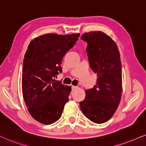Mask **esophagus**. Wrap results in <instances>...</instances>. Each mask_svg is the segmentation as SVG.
Returning a JSON list of instances; mask_svg holds the SVG:
<instances>
[{"label": "esophagus", "mask_w": 146, "mask_h": 146, "mask_svg": "<svg viewBox=\"0 0 146 146\" xmlns=\"http://www.w3.org/2000/svg\"><path fill=\"white\" fill-rule=\"evenodd\" d=\"M77 88H78V87H76V86H72V90L76 89Z\"/></svg>", "instance_id": "obj_1"}]
</instances>
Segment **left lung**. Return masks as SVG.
Returning <instances> with one entry per match:
<instances>
[{"label": "left lung", "instance_id": "8db88e82", "mask_svg": "<svg viewBox=\"0 0 146 146\" xmlns=\"http://www.w3.org/2000/svg\"><path fill=\"white\" fill-rule=\"evenodd\" d=\"M87 42V55L91 69L97 74L96 85L86 90L80 109L95 123L107 122L112 117L121 99L123 81L120 53L114 40L102 31L84 33Z\"/></svg>", "mask_w": 146, "mask_h": 146}]
</instances>
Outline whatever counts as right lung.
<instances>
[{"label":"right lung","instance_id":"add662e5","mask_svg":"<svg viewBox=\"0 0 146 146\" xmlns=\"http://www.w3.org/2000/svg\"><path fill=\"white\" fill-rule=\"evenodd\" d=\"M80 34H44L34 38L23 59L22 95L32 118L51 125L62 116L71 87L55 77L62 72L63 57L78 40Z\"/></svg>","mask_w":146,"mask_h":146}]
</instances>
